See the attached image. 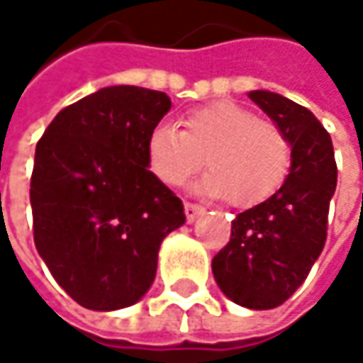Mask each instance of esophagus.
Listing matches in <instances>:
<instances>
[{"label": "esophagus", "mask_w": 363, "mask_h": 363, "mask_svg": "<svg viewBox=\"0 0 363 363\" xmlns=\"http://www.w3.org/2000/svg\"><path fill=\"white\" fill-rule=\"evenodd\" d=\"M199 214H203V208L201 206H197V203H184V216H186V223H195V218L199 216Z\"/></svg>", "instance_id": "34e87169"}]
</instances>
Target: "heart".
Instances as JSON below:
<instances>
[{"mask_svg": "<svg viewBox=\"0 0 363 363\" xmlns=\"http://www.w3.org/2000/svg\"><path fill=\"white\" fill-rule=\"evenodd\" d=\"M145 153L151 174L168 186L182 184L203 162L210 170L193 191L206 197H231L238 208L269 199L292 164L284 130L229 101L189 111L182 130L157 123L147 136Z\"/></svg>", "mask_w": 363, "mask_h": 363, "instance_id": "1", "label": "heart"}]
</instances>
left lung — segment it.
Instances as JSON below:
<instances>
[{"instance_id":"left-lung-1","label":"left lung","mask_w":363,"mask_h":363,"mask_svg":"<svg viewBox=\"0 0 363 363\" xmlns=\"http://www.w3.org/2000/svg\"><path fill=\"white\" fill-rule=\"evenodd\" d=\"M248 96L288 136L292 164L269 199L235 216L229 244L212 258V273L235 305L264 311L298 290L324 250L336 162L330 134L311 111L269 90Z\"/></svg>"}]
</instances>
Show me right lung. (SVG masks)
I'll return each mask as SVG.
<instances>
[{
  "label": "right lung",
  "instance_id": "right-lung-1",
  "mask_svg": "<svg viewBox=\"0 0 363 363\" xmlns=\"http://www.w3.org/2000/svg\"><path fill=\"white\" fill-rule=\"evenodd\" d=\"M168 94L109 86L62 109L35 149V248L82 307L117 311L151 288L157 252L184 225L182 201L147 166V136Z\"/></svg>",
  "mask_w": 363,
  "mask_h": 363
}]
</instances>
